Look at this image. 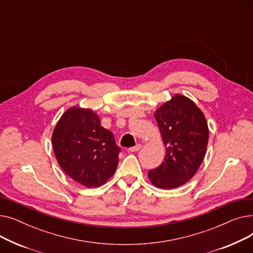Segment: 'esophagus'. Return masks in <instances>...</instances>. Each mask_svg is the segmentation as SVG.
<instances>
[{
    "label": "esophagus",
    "mask_w": 253,
    "mask_h": 253,
    "mask_svg": "<svg viewBox=\"0 0 253 253\" xmlns=\"http://www.w3.org/2000/svg\"><path fill=\"white\" fill-rule=\"evenodd\" d=\"M141 147H142V145L138 143V144H136V145H135V147H132V148H130V149H129V152H131V153L138 152V151L141 149Z\"/></svg>",
    "instance_id": "esophagus-1"
}]
</instances>
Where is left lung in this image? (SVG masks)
<instances>
[{
    "instance_id": "obj_1",
    "label": "left lung",
    "mask_w": 253,
    "mask_h": 253,
    "mask_svg": "<svg viewBox=\"0 0 253 253\" xmlns=\"http://www.w3.org/2000/svg\"><path fill=\"white\" fill-rule=\"evenodd\" d=\"M155 118L166 148L162 164L149 171L151 182L171 190L188 182L203 162L209 130L204 114L188 97L175 94Z\"/></svg>"
}]
</instances>
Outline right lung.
<instances>
[{"mask_svg":"<svg viewBox=\"0 0 253 253\" xmlns=\"http://www.w3.org/2000/svg\"><path fill=\"white\" fill-rule=\"evenodd\" d=\"M52 147L61 169L86 188L100 187L113 176L121 152L114 134L100 125L99 117L77 106L59 119Z\"/></svg>","mask_w":253,"mask_h":253,"instance_id":"right-lung-1","label":"right lung"}]
</instances>
